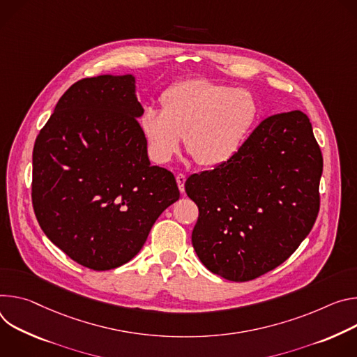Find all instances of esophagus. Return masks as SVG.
Returning a JSON list of instances; mask_svg holds the SVG:
<instances>
[{"instance_id":"1","label":"esophagus","mask_w":357,"mask_h":357,"mask_svg":"<svg viewBox=\"0 0 357 357\" xmlns=\"http://www.w3.org/2000/svg\"><path fill=\"white\" fill-rule=\"evenodd\" d=\"M176 181L178 185V190L183 192L184 191V183H185V176L184 174H177L176 176Z\"/></svg>"}]
</instances>
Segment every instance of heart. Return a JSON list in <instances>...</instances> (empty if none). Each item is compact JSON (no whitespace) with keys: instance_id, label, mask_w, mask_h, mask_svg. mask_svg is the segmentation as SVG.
<instances>
[{"instance_id":"obj_1","label":"heart","mask_w":357,"mask_h":357,"mask_svg":"<svg viewBox=\"0 0 357 357\" xmlns=\"http://www.w3.org/2000/svg\"><path fill=\"white\" fill-rule=\"evenodd\" d=\"M162 110L146 106L140 130L158 163L170 162L181 137L187 151L203 167L225 165L238 153L257 117L251 92L231 89L206 77L181 81L160 98Z\"/></svg>"}]
</instances>
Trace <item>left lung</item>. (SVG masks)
Returning <instances> with one entry per match:
<instances>
[{
    "label": "left lung",
    "mask_w": 357,
    "mask_h": 357,
    "mask_svg": "<svg viewBox=\"0 0 357 357\" xmlns=\"http://www.w3.org/2000/svg\"><path fill=\"white\" fill-rule=\"evenodd\" d=\"M324 158L307 116L266 117L229 162L191 174L199 207L191 243L204 266L245 282L287 261L319 213Z\"/></svg>",
    "instance_id": "1"
}]
</instances>
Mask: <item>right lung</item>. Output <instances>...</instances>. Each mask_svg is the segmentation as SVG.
I'll return each instance as SVG.
<instances>
[{
    "label": "right lung",
    "mask_w": 357,
    "mask_h": 357,
    "mask_svg": "<svg viewBox=\"0 0 357 357\" xmlns=\"http://www.w3.org/2000/svg\"><path fill=\"white\" fill-rule=\"evenodd\" d=\"M132 73L73 84L39 132L32 153V204L48 238L93 271L129 262L180 191L151 166L137 119Z\"/></svg>",
    "instance_id": "add662e5"
}]
</instances>
